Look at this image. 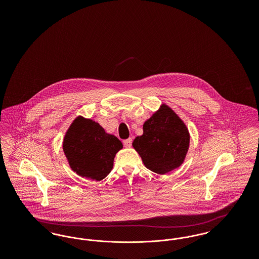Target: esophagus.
<instances>
[{
  "label": "esophagus",
  "mask_w": 259,
  "mask_h": 259,
  "mask_svg": "<svg viewBox=\"0 0 259 259\" xmlns=\"http://www.w3.org/2000/svg\"><path fill=\"white\" fill-rule=\"evenodd\" d=\"M123 145L125 148H130V147L132 146V139L129 138V139H127V140H124Z\"/></svg>",
  "instance_id": "esophagus-1"
}]
</instances>
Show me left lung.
Listing matches in <instances>:
<instances>
[{
    "instance_id": "left-lung-1",
    "label": "left lung",
    "mask_w": 259,
    "mask_h": 259,
    "mask_svg": "<svg viewBox=\"0 0 259 259\" xmlns=\"http://www.w3.org/2000/svg\"><path fill=\"white\" fill-rule=\"evenodd\" d=\"M144 134L133 142L145 166L164 175L180 167L189 147V133L183 120L168 106L162 105L144 124Z\"/></svg>"
}]
</instances>
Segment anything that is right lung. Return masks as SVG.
<instances>
[{
    "instance_id": "obj_1",
    "label": "right lung",
    "mask_w": 259,
    "mask_h": 259,
    "mask_svg": "<svg viewBox=\"0 0 259 259\" xmlns=\"http://www.w3.org/2000/svg\"><path fill=\"white\" fill-rule=\"evenodd\" d=\"M121 142L91 119L78 116L67 131L63 149L73 171L81 177L101 181L111 172Z\"/></svg>"
}]
</instances>
